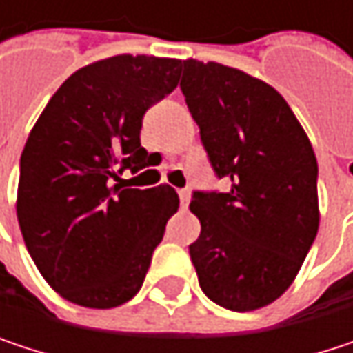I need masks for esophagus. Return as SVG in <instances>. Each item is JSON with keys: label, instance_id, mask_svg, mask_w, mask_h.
Wrapping results in <instances>:
<instances>
[{"label": "esophagus", "instance_id": "esophagus-1", "mask_svg": "<svg viewBox=\"0 0 353 353\" xmlns=\"http://www.w3.org/2000/svg\"><path fill=\"white\" fill-rule=\"evenodd\" d=\"M177 194H179L181 208H188V202H190V190H177Z\"/></svg>", "mask_w": 353, "mask_h": 353}]
</instances>
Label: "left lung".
Listing matches in <instances>:
<instances>
[{
    "mask_svg": "<svg viewBox=\"0 0 353 353\" xmlns=\"http://www.w3.org/2000/svg\"><path fill=\"white\" fill-rule=\"evenodd\" d=\"M179 88L214 174L231 181L192 194L200 288L229 311L261 309L286 292L317 237L315 151L286 100L239 69L188 59Z\"/></svg>",
    "mask_w": 353,
    "mask_h": 353,
    "instance_id": "1",
    "label": "left lung"
}]
</instances>
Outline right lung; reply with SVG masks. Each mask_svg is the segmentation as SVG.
<instances>
[{
    "label": "right lung",
    "instance_id": "1",
    "mask_svg": "<svg viewBox=\"0 0 353 353\" xmlns=\"http://www.w3.org/2000/svg\"><path fill=\"white\" fill-rule=\"evenodd\" d=\"M181 61L118 54L75 71L36 120L20 157L18 223L42 278L63 299L112 309L143 286L176 190L124 188L139 172L143 116L172 94Z\"/></svg>",
    "mask_w": 353,
    "mask_h": 353
}]
</instances>
